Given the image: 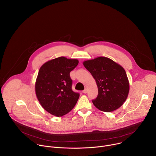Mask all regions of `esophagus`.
Segmentation results:
<instances>
[{"mask_svg":"<svg viewBox=\"0 0 156 156\" xmlns=\"http://www.w3.org/2000/svg\"><path fill=\"white\" fill-rule=\"evenodd\" d=\"M83 93L84 94H86V93H87V89H85L84 90H83Z\"/></svg>","mask_w":156,"mask_h":156,"instance_id":"obj_1","label":"esophagus"}]
</instances>
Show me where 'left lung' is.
<instances>
[{
	"mask_svg": "<svg viewBox=\"0 0 156 156\" xmlns=\"http://www.w3.org/2000/svg\"><path fill=\"white\" fill-rule=\"evenodd\" d=\"M84 67L96 80L98 95L93 100L94 106L105 112L118 109L127 99L129 83L125 69L105 57H98L83 62Z\"/></svg>",
	"mask_w": 156,
	"mask_h": 156,
	"instance_id": "1",
	"label": "left lung"
}]
</instances>
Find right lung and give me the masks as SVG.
Returning a JSON list of instances; mask_svg holds the SVG:
<instances>
[{
    "label": "right lung",
    "instance_id": "add662e5",
    "mask_svg": "<svg viewBox=\"0 0 156 156\" xmlns=\"http://www.w3.org/2000/svg\"><path fill=\"white\" fill-rule=\"evenodd\" d=\"M78 60L60 57L44 63L35 83L37 100L44 110L52 115L62 117L71 111L80 97L72 90L70 73Z\"/></svg>",
    "mask_w": 156,
    "mask_h": 156
}]
</instances>
